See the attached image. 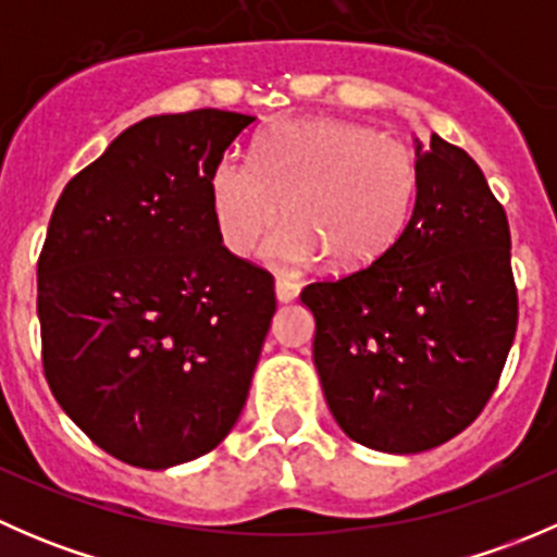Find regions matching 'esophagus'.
<instances>
[{"instance_id": "34e87169", "label": "esophagus", "mask_w": 557, "mask_h": 557, "mask_svg": "<svg viewBox=\"0 0 557 557\" xmlns=\"http://www.w3.org/2000/svg\"><path fill=\"white\" fill-rule=\"evenodd\" d=\"M274 290H277V299L283 301V305H288V301H294L296 296H299V283H294V280L288 277H277Z\"/></svg>"}]
</instances>
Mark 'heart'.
<instances>
[{
  "mask_svg": "<svg viewBox=\"0 0 557 557\" xmlns=\"http://www.w3.org/2000/svg\"><path fill=\"white\" fill-rule=\"evenodd\" d=\"M418 156L401 139L352 121H280L258 137L252 164L223 156L210 174V210L232 256L288 218L267 243L277 267L329 258L361 269L401 237L418 199Z\"/></svg>",
  "mask_w": 557,
  "mask_h": 557,
  "instance_id": "b5f03b06",
  "label": "heart"
}]
</instances>
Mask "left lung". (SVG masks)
Instances as JSON below:
<instances>
[{
  "mask_svg": "<svg viewBox=\"0 0 557 557\" xmlns=\"http://www.w3.org/2000/svg\"><path fill=\"white\" fill-rule=\"evenodd\" d=\"M414 143L418 199L401 237L301 290L331 414L352 442L396 455L474 423L518 331L507 212L466 150L440 134Z\"/></svg>",
  "mask_w": 557,
  "mask_h": 557,
  "instance_id": "1",
  "label": "left lung"
}]
</instances>
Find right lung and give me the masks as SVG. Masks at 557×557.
Here are the masks:
<instances>
[{
  "mask_svg": "<svg viewBox=\"0 0 557 557\" xmlns=\"http://www.w3.org/2000/svg\"><path fill=\"white\" fill-rule=\"evenodd\" d=\"M252 121L145 117L66 183L50 215L37 261L45 377L77 429L128 466L215 450L247 401L274 277L223 247L210 174Z\"/></svg>",
  "mask_w": 557,
  "mask_h": 557,
  "instance_id": "right-lung-1",
  "label": "right lung"
}]
</instances>
